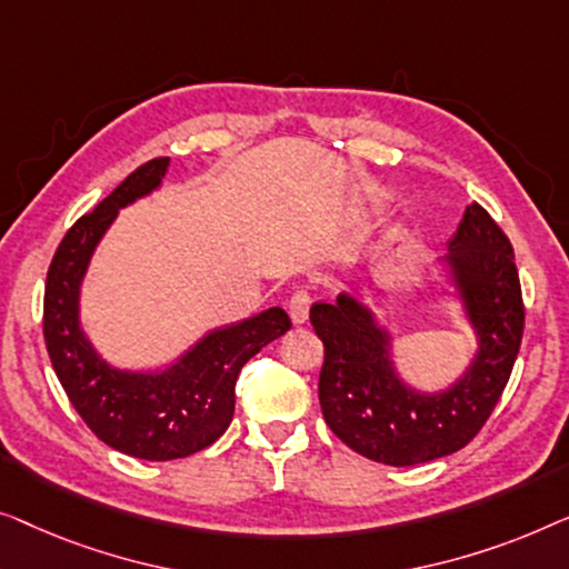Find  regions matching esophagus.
I'll return each mask as SVG.
<instances>
[{"label": "esophagus", "mask_w": 569, "mask_h": 569, "mask_svg": "<svg viewBox=\"0 0 569 569\" xmlns=\"http://www.w3.org/2000/svg\"><path fill=\"white\" fill-rule=\"evenodd\" d=\"M309 309H311V293L309 291H296L291 299H288V315H291L293 325L307 322Z\"/></svg>", "instance_id": "obj_1"}]
</instances>
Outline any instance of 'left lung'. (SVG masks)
<instances>
[{
  "label": "left lung",
  "instance_id": "8db88e82",
  "mask_svg": "<svg viewBox=\"0 0 569 569\" xmlns=\"http://www.w3.org/2000/svg\"><path fill=\"white\" fill-rule=\"evenodd\" d=\"M441 281L383 293L366 303L338 293L315 303L311 327L325 346L319 405L327 426L366 459L415 467L441 459L479 433L513 371L523 338V299L513 247L479 203L467 206L448 254L436 262ZM446 300L476 335L465 371L441 390H420L398 371L396 336L376 308Z\"/></svg>",
  "mask_w": 569,
  "mask_h": 569
}]
</instances>
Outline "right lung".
Here are the masks:
<instances>
[{"instance_id":"right-lung-1","label":"right lung","mask_w":569,"mask_h":569,"mask_svg":"<svg viewBox=\"0 0 569 569\" xmlns=\"http://www.w3.org/2000/svg\"><path fill=\"white\" fill-rule=\"evenodd\" d=\"M170 159H151L67 231L46 278L43 335L69 402L94 436L147 461L182 459L211 446L234 418L242 366L291 330L281 307L206 332L162 368H118L82 325V286L108 229L123 211L162 188Z\"/></svg>"}]
</instances>
